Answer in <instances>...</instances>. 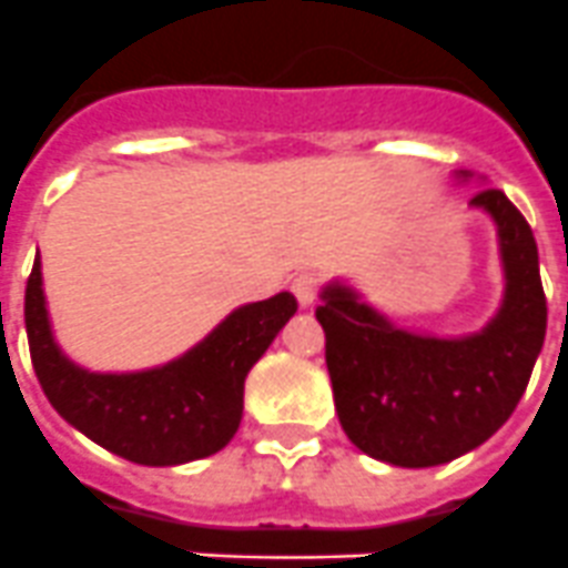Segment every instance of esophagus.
Wrapping results in <instances>:
<instances>
[{"label": "esophagus", "instance_id": "esophagus-1", "mask_svg": "<svg viewBox=\"0 0 568 568\" xmlns=\"http://www.w3.org/2000/svg\"><path fill=\"white\" fill-rule=\"evenodd\" d=\"M290 287H293V295L298 298L301 307H310V304H315V298H318L321 281L315 273H298Z\"/></svg>", "mask_w": 568, "mask_h": 568}]
</instances>
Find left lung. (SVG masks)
<instances>
[{
    "label": "left lung",
    "instance_id": "obj_1",
    "mask_svg": "<svg viewBox=\"0 0 568 568\" xmlns=\"http://www.w3.org/2000/svg\"><path fill=\"white\" fill-rule=\"evenodd\" d=\"M471 207L498 222L506 267L504 307L484 333H404L344 287H327L315 310L338 420L369 458L406 469L455 460L498 433L526 393L546 335L538 244L504 190H478Z\"/></svg>",
    "mask_w": 568,
    "mask_h": 568
}]
</instances>
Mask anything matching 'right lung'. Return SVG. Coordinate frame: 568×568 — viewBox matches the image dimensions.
Returning a JSON list of instances; mask_svg holds the SVG:
<instances>
[{
    "mask_svg": "<svg viewBox=\"0 0 568 568\" xmlns=\"http://www.w3.org/2000/svg\"><path fill=\"white\" fill-rule=\"evenodd\" d=\"M298 310L290 293L235 310L187 355L130 375L84 373L53 344L39 258L24 287L30 361L59 415L108 453L142 466L207 458L230 444L244 409V378Z\"/></svg>",
    "mask_w": 568,
    "mask_h": 568,
    "instance_id": "add662e5",
    "label": "right lung"
}]
</instances>
